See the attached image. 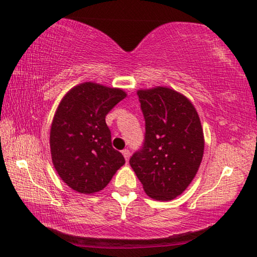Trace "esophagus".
Masks as SVG:
<instances>
[{"label": "esophagus", "mask_w": 257, "mask_h": 257, "mask_svg": "<svg viewBox=\"0 0 257 257\" xmlns=\"http://www.w3.org/2000/svg\"><path fill=\"white\" fill-rule=\"evenodd\" d=\"M121 153H122V156H124L125 160L127 161V160H128V158H130V151H128L127 149H125V150H122V151H121Z\"/></svg>", "instance_id": "esophagus-1"}]
</instances>
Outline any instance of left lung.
Masks as SVG:
<instances>
[{
  "label": "left lung",
  "mask_w": 257,
  "mask_h": 257,
  "mask_svg": "<svg viewBox=\"0 0 257 257\" xmlns=\"http://www.w3.org/2000/svg\"><path fill=\"white\" fill-rule=\"evenodd\" d=\"M145 119L143 146L130 165L152 199L168 201L180 195L201 164L205 140L195 107L168 87L138 91Z\"/></svg>",
  "instance_id": "1"
}]
</instances>
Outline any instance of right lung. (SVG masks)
Here are the masks:
<instances>
[{"label": "right lung", "instance_id": "1", "mask_svg": "<svg viewBox=\"0 0 257 257\" xmlns=\"http://www.w3.org/2000/svg\"><path fill=\"white\" fill-rule=\"evenodd\" d=\"M122 90L83 83L69 91L56 111L50 130L52 163L69 187L83 194L106 187L125 164L112 147L105 117L124 99Z\"/></svg>", "mask_w": 257, "mask_h": 257}]
</instances>
